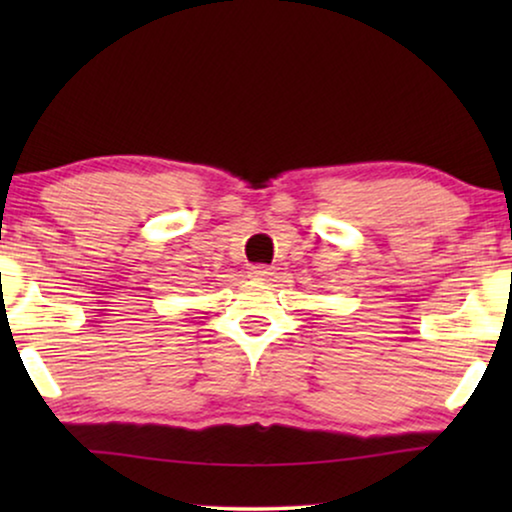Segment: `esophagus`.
I'll use <instances>...</instances> for the list:
<instances>
[{"mask_svg": "<svg viewBox=\"0 0 512 512\" xmlns=\"http://www.w3.org/2000/svg\"><path fill=\"white\" fill-rule=\"evenodd\" d=\"M272 275H275V270L268 268V265H254V268H249V277L258 279V282H265V279H270Z\"/></svg>", "mask_w": 512, "mask_h": 512, "instance_id": "1", "label": "esophagus"}]
</instances>
